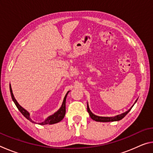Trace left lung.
I'll use <instances>...</instances> for the list:
<instances>
[{
    "label": "left lung",
    "mask_w": 153,
    "mask_h": 153,
    "mask_svg": "<svg viewBox=\"0 0 153 153\" xmlns=\"http://www.w3.org/2000/svg\"><path fill=\"white\" fill-rule=\"evenodd\" d=\"M137 100H138V99H137ZM137 100H136V102H134V104H135V103L136 102ZM134 104L133 105V106L134 105ZM133 106L130 108H129L128 111H126L125 113H121V114H120V115H117L116 116H114V117H100V116L94 115V114H93L91 112V111L90 110L88 104H87V111L89 113L90 117H91L93 120H94L96 121H100V122H110V121H120L121 120H122V119L124 117H125L127 114H128L129 112V111H130V110L131 109V108L133 107Z\"/></svg>",
    "instance_id": "1"
}]
</instances>
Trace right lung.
Masks as SVG:
<instances>
[{"mask_svg":"<svg viewBox=\"0 0 153 153\" xmlns=\"http://www.w3.org/2000/svg\"><path fill=\"white\" fill-rule=\"evenodd\" d=\"M9 88H10V92H11V98L13 100L14 103L16 105V107H17L18 109L20 111L21 113H22V115L24 116V117L28 120L29 121H30L32 123H36V121H33L32 119L30 117V113L28 112L27 110H25L24 108H23L22 106H21L19 103L17 102V101L15 99V97H14V95L13 94V90L11 88V84H9ZM70 92V91H68L67 92V94L65 96V97L63 98V103H62L61 105V107L59 108V109L56 111V112L53 114V115H51L50 116H48V117L46 119V120L42 121V122H40V123H37L38 124H39V125H51V124H54V123H59V121H61L65 117V102H66V98H67V96L68 94V93Z\"/></svg>","mask_w":153,"mask_h":153,"instance_id":"1","label":"right lung"}]
</instances>
